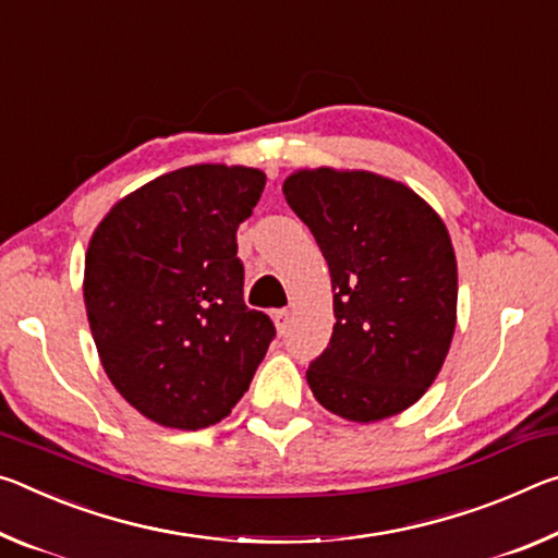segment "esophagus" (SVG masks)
I'll list each match as a JSON object with an SVG mask.
<instances>
[{"instance_id":"obj_1","label":"esophagus","mask_w":558,"mask_h":558,"mask_svg":"<svg viewBox=\"0 0 558 558\" xmlns=\"http://www.w3.org/2000/svg\"><path fill=\"white\" fill-rule=\"evenodd\" d=\"M289 318H291L289 308H279V312H274V326H277L281 333H284L287 326H289Z\"/></svg>"}]
</instances>
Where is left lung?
Listing matches in <instances>:
<instances>
[{
	"mask_svg": "<svg viewBox=\"0 0 558 558\" xmlns=\"http://www.w3.org/2000/svg\"><path fill=\"white\" fill-rule=\"evenodd\" d=\"M333 289V333L306 371L328 413L378 423L433 386L458 324V259L442 217L371 170L301 168L284 180Z\"/></svg>",
	"mask_w": 558,
	"mask_h": 558,
	"instance_id": "left-lung-1",
	"label": "left lung"
}]
</instances>
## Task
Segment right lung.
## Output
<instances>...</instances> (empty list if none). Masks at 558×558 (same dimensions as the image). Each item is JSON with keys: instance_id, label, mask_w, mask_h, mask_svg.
<instances>
[{"instance_id": "add662e5", "label": "right lung", "mask_w": 558, "mask_h": 558, "mask_svg": "<svg viewBox=\"0 0 558 558\" xmlns=\"http://www.w3.org/2000/svg\"><path fill=\"white\" fill-rule=\"evenodd\" d=\"M259 168L199 162L145 182L90 234L84 304L100 365L128 405L175 430L222 420L274 339L242 301L236 227Z\"/></svg>"}]
</instances>
